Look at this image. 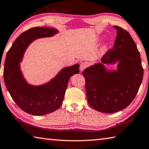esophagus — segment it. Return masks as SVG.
<instances>
[{"label":"esophagus","mask_w":149,"mask_h":149,"mask_svg":"<svg viewBox=\"0 0 149 149\" xmlns=\"http://www.w3.org/2000/svg\"><path fill=\"white\" fill-rule=\"evenodd\" d=\"M86 66H87V65H86V63H81L80 67H79V68H80V71H81V72H83V70L86 68Z\"/></svg>","instance_id":"obj_1"}]
</instances>
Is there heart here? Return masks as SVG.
Instances as JSON below:
<instances>
[{"mask_svg":"<svg viewBox=\"0 0 149 149\" xmlns=\"http://www.w3.org/2000/svg\"><path fill=\"white\" fill-rule=\"evenodd\" d=\"M97 40H100V38H98V39H97ZM109 42H105V44H103V45L100 49V53H105V51L107 50V49L109 48Z\"/></svg>","mask_w":149,"mask_h":149,"instance_id":"1","label":"heart"}]
</instances>
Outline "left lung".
Listing matches in <instances>:
<instances>
[{"instance_id":"obj_1","label":"left lung","mask_w":149,"mask_h":149,"mask_svg":"<svg viewBox=\"0 0 149 149\" xmlns=\"http://www.w3.org/2000/svg\"><path fill=\"white\" fill-rule=\"evenodd\" d=\"M114 47L103 56L101 63L84 70L88 104L100 112L113 113L128 107L139 91L143 77L140 54L128 32L114 26ZM117 64L109 70L107 65Z\"/></svg>"}]
</instances>
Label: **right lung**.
Returning <instances> with one entry per match:
<instances>
[{
    "mask_svg": "<svg viewBox=\"0 0 149 149\" xmlns=\"http://www.w3.org/2000/svg\"><path fill=\"white\" fill-rule=\"evenodd\" d=\"M58 30L52 27H33L24 32L7 53L4 66V80L10 96L24 111L32 115H45L61 106L69 80L79 74V64L63 68L47 83H29L21 69V63L28 47L34 40L53 37Z\"/></svg>",
    "mask_w": 149,
    "mask_h": 149,
    "instance_id": "obj_1",
    "label": "right lung"
}]
</instances>
